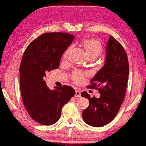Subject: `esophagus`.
Segmentation results:
<instances>
[{
    "label": "esophagus",
    "instance_id": "34e87169",
    "mask_svg": "<svg viewBox=\"0 0 146 146\" xmlns=\"http://www.w3.org/2000/svg\"><path fill=\"white\" fill-rule=\"evenodd\" d=\"M75 96L76 97V98H80V97H81V92H80V90H75Z\"/></svg>",
    "mask_w": 146,
    "mask_h": 146
}]
</instances>
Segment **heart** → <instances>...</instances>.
Returning <instances> with one entry per match:
<instances>
[{
    "label": "heart",
    "mask_w": 146,
    "mask_h": 146,
    "mask_svg": "<svg viewBox=\"0 0 146 146\" xmlns=\"http://www.w3.org/2000/svg\"><path fill=\"white\" fill-rule=\"evenodd\" d=\"M82 46L84 48L87 56L89 60H95L100 56L102 52V45L100 41L93 38L84 39L81 42ZM70 48L66 50L63 55V58L65 59L69 53ZM84 74L80 71H75L73 75V80L76 83H80L83 81Z\"/></svg>",
    "instance_id": "heart-1"
}]
</instances>
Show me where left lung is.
Masks as SVG:
<instances>
[{"instance_id": "1", "label": "left lung", "mask_w": 146, "mask_h": 146, "mask_svg": "<svg viewBox=\"0 0 146 146\" xmlns=\"http://www.w3.org/2000/svg\"><path fill=\"white\" fill-rule=\"evenodd\" d=\"M129 75L128 57L121 44L110 36L106 46L104 65L91 80L89 88H97L100 97L90 98L87 92L81 95L89 101L83 110V120L88 125L101 127L115 118L124 99Z\"/></svg>"}]
</instances>
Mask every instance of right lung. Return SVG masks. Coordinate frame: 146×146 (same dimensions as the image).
Segmentation results:
<instances>
[{"mask_svg":"<svg viewBox=\"0 0 146 146\" xmlns=\"http://www.w3.org/2000/svg\"><path fill=\"white\" fill-rule=\"evenodd\" d=\"M75 37L65 33H44L25 50L20 67V85L23 104L33 120L42 125L54 124L62 108L75 94L69 86L48 88L46 73L58 68L64 52Z\"/></svg>","mask_w":146,"mask_h":146,"instance_id":"1","label":"right lung"}]
</instances>
